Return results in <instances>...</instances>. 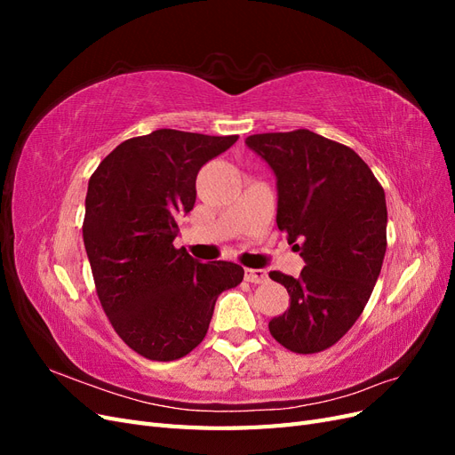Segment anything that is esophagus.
Masks as SVG:
<instances>
[{"mask_svg": "<svg viewBox=\"0 0 455 455\" xmlns=\"http://www.w3.org/2000/svg\"><path fill=\"white\" fill-rule=\"evenodd\" d=\"M244 279L252 284H259L267 279V275L264 269H244Z\"/></svg>", "mask_w": 455, "mask_h": 455, "instance_id": "1", "label": "esophagus"}]
</instances>
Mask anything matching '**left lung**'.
<instances>
[{
    "label": "left lung",
    "instance_id": "obj_1",
    "mask_svg": "<svg viewBox=\"0 0 455 455\" xmlns=\"http://www.w3.org/2000/svg\"><path fill=\"white\" fill-rule=\"evenodd\" d=\"M277 174V226L304 258L299 277L271 271L291 304L269 332L299 355L332 347L359 319L387 249L383 188L349 146L296 129L246 139Z\"/></svg>",
    "mask_w": 455,
    "mask_h": 455
}]
</instances>
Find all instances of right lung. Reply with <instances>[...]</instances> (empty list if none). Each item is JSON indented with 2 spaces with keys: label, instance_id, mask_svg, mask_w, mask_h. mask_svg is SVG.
<instances>
[{
  "label": "right lung",
  "instance_id": "add662e5",
  "mask_svg": "<svg viewBox=\"0 0 455 455\" xmlns=\"http://www.w3.org/2000/svg\"><path fill=\"white\" fill-rule=\"evenodd\" d=\"M239 136L159 129L121 142L89 180L84 243L117 336L149 361H176L209 330L218 296L243 281L231 261L199 264L172 244L203 164Z\"/></svg>",
  "mask_w": 455,
  "mask_h": 455
}]
</instances>
